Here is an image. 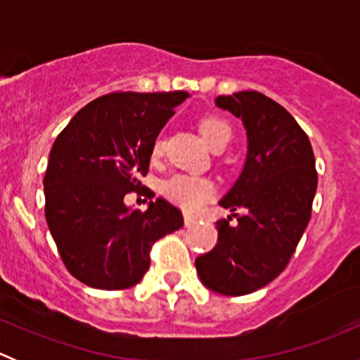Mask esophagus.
<instances>
[{
  "label": "esophagus",
  "mask_w": 360,
  "mask_h": 360,
  "mask_svg": "<svg viewBox=\"0 0 360 360\" xmlns=\"http://www.w3.org/2000/svg\"><path fill=\"white\" fill-rule=\"evenodd\" d=\"M195 224H197V219H195V217L184 216V226L191 228V226H195Z\"/></svg>",
  "instance_id": "1"
}]
</instances>
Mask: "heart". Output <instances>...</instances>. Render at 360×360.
I'll use <instances>...</instances> for the list:
<instances>
[{
  "label": "heart",
  "instance_id": "heart-1",
  "mask_svg": "<svg viewBox=\"0 0 360 360\" xmlns=\"http://www.w3.org/2000/svg\"><path fill=\"white\" fill-rule=\"evenodd\" d=\"M200 134L210 148L226 146L231 139V127L224 120L205 118L200 123ZM163 151V137L153 141L151 153L158 157ZM163 195L186 212H197L198 209L214 195V184L209 179L193 174H176L169 177L162 186Z\"/></svg>",
  "mask_w": 360,
  "mask_h": 360
}]
</instances>
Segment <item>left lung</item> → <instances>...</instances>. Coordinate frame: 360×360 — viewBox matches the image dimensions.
Listing matches in <instances>:
<instances>
[{"instance_id": "left-lung-1", "label": "left lung", "mask_w": 360, "mask_h": 360, "mask_svg": "<svg viewBox=\"0 0 360 360\" xmlns=\"http://www.w3.org/2000/svg\"><path fill=\"white\" fill-rule=\"evenodd\" d=\"M214 103L242 120L248 155L219 200L231 216L217 221L216 248L198 256L195 266L210 291L244 296L278 277L303 237L317 191L315 157L303 129L270 97L244 90Z\"/></svg>"}]
</instances>
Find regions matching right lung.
Returning <instances> with one entry per match:
<instances>
[{"label": "right lung", "instance_id": "right-lung-1", "mask_svg": "<svg viewBox=\"0 0 360 360\" xmlns=\"http://www.w3.org/2000/svg\"><path fill=\"white\" fill-rule=\"evenodd\" d=\"M183 92H115L82 108L50 150L45 217L72 277L106 291L139 284L151 245L183 226V214L163 198L144 212L123 198L143 190L151 146Z\"/></svg>", "mask_w": 360, "mask_h": 360}]
</instances>
